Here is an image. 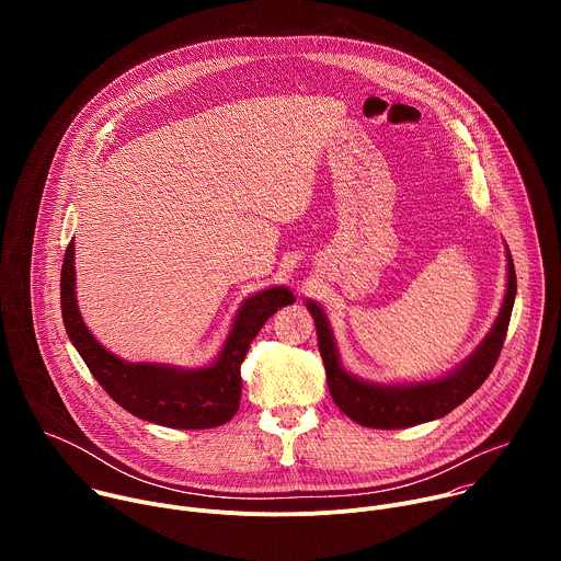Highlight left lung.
Returning <instances> with one entry per match:
<instances>
[{"label":"left lung","mask_w":561,"mask_h":561,"mask_svg":"<svg viewBox=\"0 0 561 561\" xmlns=\"http://www.w3.org/2000/svg\"><path fill=\"white\" fill-rule=\"evenodd\" d=\"M506 262H508L506 295L489 335L472 351V355H468L450 373L437 379H426V381L373 383L348 373L340 362L333 329L329 324L324 308L308 299L306 308L314 319L317 344L327 366L329 390L340 411L362 426L392 431V428H409V426L439 420L448 415L453 409H457L461 402H466V399L491 375L506 340L515 293H517V277H515V266L508 249H506Z\"/></svg>","instance_id":"1"}]
</instances>
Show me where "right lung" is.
<instances>
[{"mask_svg": "<svg viewBox=\"0 0 561 561\" xmlns=\"http://www.w3.org/2000/svg\"><path fill=\"white\" fill-rule=\"evenodd\" d=\"M295 301L286 286L264 288L239 306L219 355L202 368L126 362L106 351L84 324L75 295V242L61 266V317L68 340L102 388L130 415L169 428H215L232 420L242 397V366L251 342L282 306Z\"/></svg>", "mask_w": 561, "mask_h": 561, "instance_id": "obj_1", "label": "right lung"}]
</instances>
